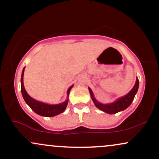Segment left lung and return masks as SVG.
Segmentation results:
<instances>
[{"label": "left lung", "mask_w": 159, "mask_h": 159, "mask_svg": "<svg viewBox=\"0 0 159 159\" xmlns=\"http://www.w3.org/2000/svg\"><path fill=\"white\" fill-rule=\"evenodd\" d=\"M138 87H139V80L137 78L135 84H134L133 88L131 90V91L129 93L125 95V96H123V97L119 98L116 101H115L114 102L109 104H102L98 102L97 100L93 96V93L92 90H91L90 87H89V91H90V93L91 98H92L93 102H94L96 107H98L99 110L107 113V114H114L120 112V111H124L132 104L133 100H134V96H135L137 92H138Z\"/></svg>", "instance_id": "obj_1"}]
</instances>
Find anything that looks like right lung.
Instances as JSON below:
<instances>
[{
	"label": "right lung",
	"instance_id": "1",
	"mask_svg": "<svg viewBox=\"0 0 159 159\" xmlns=\"http://www.w3.org/2000/svg\"><path fill=\"white\" fill-rule=\"evenodd\" d=\"M25 68L23 69L22 73H21V94L25 99V102L30 106V108L32 109L36 114L40 115V116H54L56 115H58L61 113H63L65 111L66 107L67 105H68L69 99L67 97L66 100L63 103L57 104V105H48V104L41 102L36 101V100L30 97L28 94L27 93L26 90H25V87H24V82H23V76H24V72H25ZM73 85L71 86L67 90V95L69 94L71 89L72 88Z\"/></svg>",
	"mask_w": 159,
	"mask_h": 159
}]
</instances>
